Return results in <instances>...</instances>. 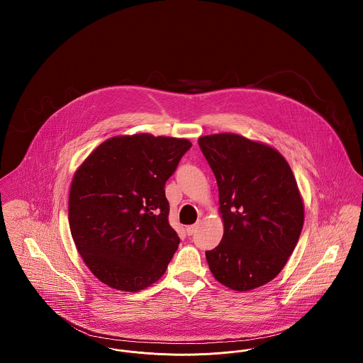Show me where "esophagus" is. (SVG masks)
<instances>
[{"instance_id":"obj_1","label":"esophagus","mask_w":363,"mask_h":363,"mask_svg":"<svg viewBox=\"0 0 363 363\" xmlns=\"http://www.w3.org/2000/svg\"><path fill=\"white\" fill-rule=\"evenodd\" d=\"M197 227H199L197 225H188V227H186V233H188V235H193V234L196 233Z\"/></svg>"}]
</instances>
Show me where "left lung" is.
Masks as SVG:
<instances>
[{"label":"left lung","instance_id":"8db88e82","mask_svg":"<svg viewBox=\"0 0 363 363\" xmlns=\"http://www.w3.org/2000/svg\"><path fill=\"white\" fill-rule=\"evenodd\" d=\"M215 174L225 233L206 252L215 279L249 291L286 265L303 227V203L293 172L277 150L233 133L199 138Z\"/></svg>","mask_w":363,"mask_h":363}]
</instances>
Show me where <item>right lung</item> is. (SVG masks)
I'll return each instance as SVG.
<instances>
[{
  "mask_svg": "<svg viewBox=\"0 0 363 363\" xmlns=\"http://www.w3.org/2000/svg\"><path fill=\"white\" fill-rule=\"evenodd\" d=\"M191 143L152 135L102 143L74 174L72 238L91 272L121 291H140L162 277L179 237L169 225L164 185Z\"/></svg>",
  "mask_w": 363,
  "mask_h": 363,
  "instance_id": "right-lung-1",
  "label": "right lung"
}]
</instances>
